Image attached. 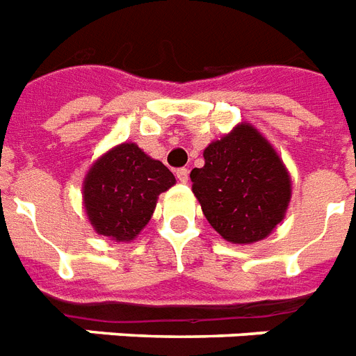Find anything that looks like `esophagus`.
I'll return each instance as SVG.
<instances>
[{
    "label": "esophagus",
    "mask_w": 356,
    "mask_h": 356,
    "mask_svg": "<svg viewBox=\"0 0 356 356\" xmlns=\"http://www.w3.org/2000/svg\"><path fill=\"white\" fill-rule=\"evenodd\" d=\"M176 178L181 181V184H187V180H189V169H186V167H181V169L176 170Z\"/></svg>",
    "instance_id": "1"
}]
</instances>
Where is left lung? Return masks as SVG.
Returning <instances> with one entry per match:
<instances>
[{"label":"left lung","instance_id":"left-lung-1","mask_svg":"<svg viewBox=\"0 0 356 356\" xmlns=\"http://www.w3.org/2000/svg\"><path fill=\"white\" fill-rule=\"evenodd\" d=\"M204 160L191 181L207 222L235 244L270 235L291 202V176L272 145L243 123L213 141Z\"/></svg>","mask_w":356,"mask_h":356}]
</instances>
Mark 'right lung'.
Instances as JSON below:
<instances>
[{"instance_id":"1","label":"right lung","mask_w":356,"mask_h":356,"mask_svg":"<svg viewBox=\"0 0 356 356\" xmlns=\"http://www.w3.org/2000/svg\"><path fill=\"white\" fill-rule=\"evenodd\" d=\"M175 175L138 145L123 143L102 156L84 180V207L95 232L127 243L152 217L160 193Z\"/></svg>"}]
</instances>
